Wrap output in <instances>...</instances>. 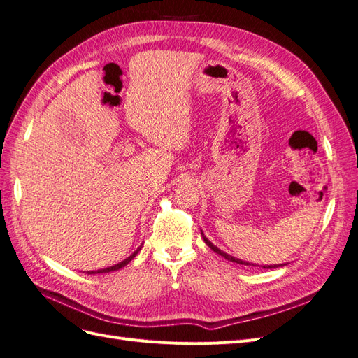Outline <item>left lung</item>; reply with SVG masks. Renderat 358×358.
<instances>
[{"label":"left lung","instance_id":"8db88e82","mask_svg":"<svg viewBox=\"0 0 358 358\" xmlns=\"http://www.w3.org/2000/svg\"><path fill=\"white\" fill-rule=\"evenodd\" d=\"M201 236H203V241H204V243L208 245L213 252H216V254H220L221 257H224L225 259H229V262H233V263H237V264H242V266H257V264H252V263H248V262H242V259H239V258H234V257H231V255H229L227 252H224V251H221V249L218 248V246H215L208 237H206L203 233H201ZM282 266H285V264H273V266H259V267H263V268H276V267H282Z\"/></svg>","mask_w":358,"mask_h":358}]
</instances>
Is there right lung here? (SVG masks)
I'll return each instance as SVG.
<instances>
[{
  "label": "right lung",
  "mask_w": 358,
  "mask_h": 358,
  "mask_svg": "<svg viewBox=\"0 0 358 358\" xmlns=\"http://www.w3.org/2000/svg\"><path fill=\"white\" fill-rule=\"evenodd\" d=\"M142 248V246H140ZM140 248H137V251H134L131 255H129L128 258H125L124 262H121V263H117V264H115V266H110V267H106V268H101V270H92V272H86L88 275H92V273H109V272H115V270H119V268H122L124 266H127L129 262H131V259L137 255V252L140 251Z\"/></svg>",
  "instance_id": "add662e5"
}]
</instances>
